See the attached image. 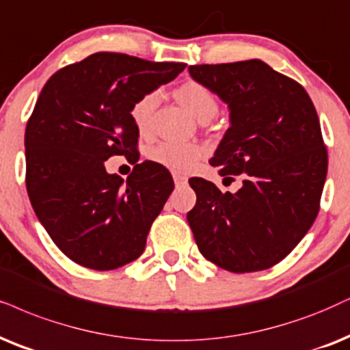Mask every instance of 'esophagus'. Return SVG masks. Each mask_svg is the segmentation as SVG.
I'll list each match as a JSON object with an SVG mask.
<instances>
[{"mask_svg":"<svg viewBox=\"0 0 350 350\" xmlns=\"http://www.w3.org/2000/svg\"><path fill=\"white\" fill-rule=\"evenodd\" d=\"M172 179H174V184L178 185H185L187 184V178H185L184 174H179V172H174V174H172Z\"/></svg>","mask_w":350,"mask_h":350,"instance_id":"1","label":"esophagus"}]
</instances>
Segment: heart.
<instances>
[{
	"mask_svg": "<svg viewBox=\"0 0 350 350\" xmlns=\"http://www.w3.org/2000/svg\"><path fill=\"white\" fill-rule=\"evenodd\" d=\"M176 98L200 121H208L218 113V96L206 83L198 81H185L176 88ZM160 103V92L152 90L140 95L131 106V119L139 134L147 135L152 126L154 109ZM205 154V148L192 142H165L157 144L150 150V158L167 170L187 172L197 166Z\"/></svg>",
	"mask_w": 350,
	"mask_h": 350,
	"instance_id": "1",
	"label": "heart"
}]
</instances>
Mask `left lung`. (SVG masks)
Instances as JSON below:
<instances>
[{
	"label": "left lung",
	"mask_w": 350,
	"mask_h": 350,
	"mask_svg": "<svg viewBox=\"0 0 350 350\" xmlns=\"http://www.w3.org/2000/svg\"><path fill=\"white\" fill-rule=\"evenodd\" d=\"M231 109V127L211 166L242 174L236 193L190 179L197 193L187 213L206 260L232 273L268 269L302 241L320 211L328 152L315 106L297 81L260 59L189 66Z\"/></svg>",
	"instance_id": "left-lung-1"
}]
</instances>
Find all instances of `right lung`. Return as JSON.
<instances>
[{
	"label": "right lung",
	"instance_id": "1",
	"mask_svg": "<svg viewBox=\"0 0 350 350\" xmlns=\"http://www.w3.org/2000/svg\"><path fill=\"white\" fill-rule=\"evenodd\" d=\"M185 66L103 51L56 70L42 88L25 127V185L40 223L77 265L108 271L144 254L174 183L165 166L137 163L131 106ZM116 154L136 165L127 181L104 170Z\"/></svg>",
	"mask_w": 350,
	"mask_h": 350
}]
</instances>
